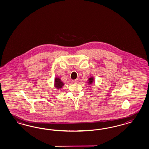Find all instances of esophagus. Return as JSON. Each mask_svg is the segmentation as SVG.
<instances>
[{"instance_id":"34e87169","label":"esophagus","mask_w":149,"mask_h":149,"mask_svg":"<svg viewBox=\"0 0 149 149\" xmlns=\"http://www.w3.org/2000/svg\"><path fill=\"white\" fill-rule=\"evenodd\" d=\"M78 81H79V80H78L77 79H75V80H72V82L73 83H77Z\"/></svg>"}]
</instances>
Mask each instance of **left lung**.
Masks as SVG:
<instances>
[{"mask_svg":"<svg viewBox=\"0 0 149 149\" xmlns=\"http://www.w3.org/2000/svg\"><path fill=\"white\" fill-rule=\"evenodd\" d=\"M93 82V77H91L89 79V82H88V83H90V84H91V83H92Z\"/></svg>","mask_w":149,"mask_h":149,"instance_id":"obj_1","label":"left lung"}]
</instances>
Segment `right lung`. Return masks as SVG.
Here are the masks:
<instances>
[{"instance_id": "obj_1", "label": "right lung", "mask_w": 149, "mask_h": 149, "mask_svg": "<svg viewBox=\"0 0 149 149\" xmlns=\"http://www.w3.org/2000/svg\"><path fill=\"white\" fill-rule=\"evenodd\" d=\"M55 87L57 88H59L62 87L64 85V84L62 81H61V79L59 78H56L55 79Z\"/></svg>"}]
</instances>
